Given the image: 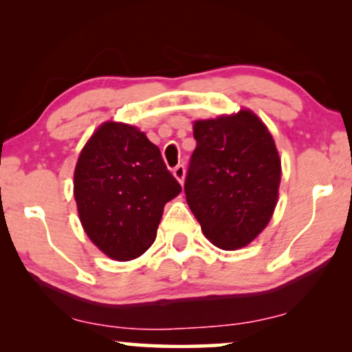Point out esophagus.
I'll return each mask as SVG.
<instances>
[{
	"mask_svg": "<svg viewBox=\"0 0 352 352\" xmlns=\"http://www.w3.org/2000/svg\"><path fill=\"white\" fill-rule=\"evenodd\" d=\"M173 175H175L177 181H179V184H184V176H186L184 165H177L175 170H173Z\"/></svg>",
	"mask_w": 352,
	"mask_h": 352,
	"instance_id": "obj_1",
	"label": "esophagus"
}]
</instances>
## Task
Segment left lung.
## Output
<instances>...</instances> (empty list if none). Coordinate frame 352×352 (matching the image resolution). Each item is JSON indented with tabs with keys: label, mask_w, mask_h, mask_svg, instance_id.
I'll use <instances>...</instances> for the list:
<instances>
[{
	"label": "left lung",
	"mask_w": 352,
	"mask_h": 352,
	"mask_svg": "<svg viewBox=\"0 0 352 352\" xmlns=\"http://www.w3.org/2000/svg\"><path fill=\"white\" fill-rule=\"evenodd\" d=\"M197 147L184 192L211 243L237 250L272 218L280 184L276 142L252 110L194 123Z\"/></svg>",
	"instance_id": "1"
}]
</instances>
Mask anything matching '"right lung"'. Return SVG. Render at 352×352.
Listing matches in <instances>:
<instances>
[{
	"label": "right lung",
	"mask_w": 352,
	"mask_h": 352,
	"mask_svg": "<svg viewBox=\"0 0 352 352\" xmlns=\"http://www.w3.org/2000/svg\"><path fill=\"white\" fill-rule=\"evenodd\" d=\"M74 194L85 232L117 261L155 242L163 208L182 190L160 148L126 123L100 124L76 162Z\"/></svg>",
	"instance_id": "obj_1"
}]
</instances>
